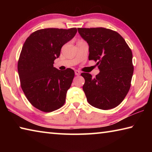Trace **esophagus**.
Returning a JSON list of instances; mask_svg holds the SVG:
<instances>
[{
    "instance_id": "1",
    "label": "esophagus",
    "mask_w": 152,
    "mask_h": 152,
    "mask_svg": "<svg viewBox=\"0 0 152 152\" xmlns=\"http://www.w3.org/2000/svg\"><path fill=\"white\" fill-rule=\"evenodd\" d=\"M75 74L76 76H79L80 74V72L78 70H75Z\"/></svg>"
}]
</instances>
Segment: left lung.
<instances>
[{"mask_svg": "<svg viewBox=\"0 0 152 152\" xmlns=\"http://www.w3.org/2000/svg\"><path fill=\"white\" fill-rule=\"evenodd\" d=\"M89 45V60L97 61L94 78L82 72L83 91L92 107L108 110L121 104L130 89L133 74L132 51L122 36L103 27L78 28Z\"/></svg>", "mask_w": 152, "mask_h": 152, "instance_id": "1", "label": "left lung"}]
</instances>
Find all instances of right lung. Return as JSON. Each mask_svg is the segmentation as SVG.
Instances as JSON below:
<instances>
[{"instance_id": "add662e5", "label": "right lung", "mask_w": 152, "mask_h": 152, "mask_svg": "<svg viewBox=\"0 0 152 152\" xmlns=\"http://www.w3.org/2000/svg\"><path fill=\"white\" fill-rule=\"evenodd\" d=\"M76 28H48L32 33L24 43L18 61L20 86L28 101L43 112H52L65 103L74 77L71 68L53 67L61 47L75 36Z\"/></svg>"}]
</instances>
